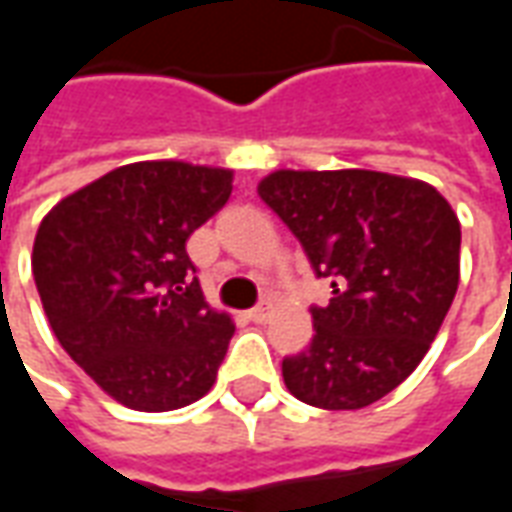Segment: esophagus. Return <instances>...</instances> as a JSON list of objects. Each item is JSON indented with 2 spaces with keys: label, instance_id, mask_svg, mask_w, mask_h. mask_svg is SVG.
I'll list each match as a JSON object with an SVG mask.
<instances>
[{
  "label": "esophagus",
  "instance_id": "1",
  "mask_svg": "<svg viewBox=\"0 0 512 512\" xmlns=\"http://www.w3.org/2000/svg\"><path fill=\"white\" fill-rule=\"evenodd\" d=\"M271 301H260L257 307H252V310L246 312L249 315V321H255V323H266L268 321V315H271Z\"/></svg>",
  "mask_w": 512,
  "mask_h": 512
}]
</instances>
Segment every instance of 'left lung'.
I'll use <instances>...</instances> for the list:
<instances>
[{
	"label": "left lung",
	"mask_w": 512,
	"mask_h": 512,
	"mask_svg": "<svg viewBox=\"0 0 512 512\" xmlns=\"http://www.w3.org/2000/svg\"><path fill=\"white\" fill-rule=\"evenodd\" d=\"M257 194L334 288L310 307V348L282 359L290 395L329 411L376 403L414 373L455 299L458 216L428 183L373 169H279Z\"/></svg>",
	"instance_id": "obj_1"
}]
</instances>
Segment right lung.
Wrapping results in <instances>:
<instances>
[{"instance_id": "add662e5", "label": "right lung", "mask_w": 512, "mask_h": 512, "mask_svg": "<svg viewBox=\"0 0 512 512\" xmlns=\"http://www.w3.org/2000/svg\"><path fill=\"white\" fill-rule=\"evenodd\" d=\"M230 191V169L139 161L73 191L40 222L32 274L46 318L117 403L172 411L216 381L235 326L208 307L186 241Z\"/></svg>"}]
</instances>
